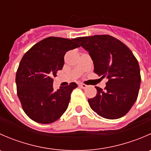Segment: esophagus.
<instances>
[{"mask_svg":"<svg viewBox=\"0 0 151 151\" xmlns=\"http://www.w3.org/2000/svg\"><path fill=\"white\" fill-rule=\"evenodd\" d=\"M79 87L82 88H87V85L85 84H83V83H79Z\"/></svg>","mask_w":151,"mask_h":151,"instance_id":"esophagus-1","label":"esophagus"}]
</instances>
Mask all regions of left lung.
<instances>
[{"instance_id": "8db88e82", "label": "left lung", "mask_w": 151, "mask_h": 151, "mask_svg": "<svg viewBox=\"0 0 151 151\" xmlns=\"http://www.w3.org/2000/svg\"><path fill=\"white\" fill-rule=\"evenodd\" d=\"M77 41L89 52L94 73L108 79L104 89L96 87V96L88 100L91 108L106 119L124 116L136 101L140 86V69L135 56L109 35L79 37Z\"/></svg>"}]
</instances>
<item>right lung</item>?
Returning <instances> with one entry per match:
<instances>
[{
	"label": "right lung",
	"mask_w": 151,
	"mask_h": 151,
	"mask_svg": "<svg viewBox=\"0 0 151 151\" xmlns=\"http://www.w3.org/2000/svg\"><path fill=\"white\" fill-rule=\"evenodd\" d=\"M77 39L46 38L22 57L16 74L17 92L24 112L35 122L53 123L66 110L77 85L71 83L55 91L52 77L63 68L66 52L80 47Z\"/></svg>",
	"instance_id": "obj_1"
}]
</instances>
